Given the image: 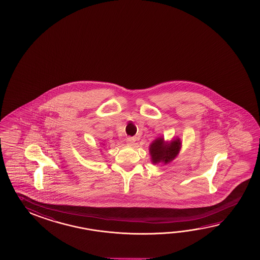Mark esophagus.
<instances>
[{"label": "esophagus", "instance_id": "34e87169", "mask_svg": "<svg viewBox=\"0 0 260 260\" xmlns=\"http://www.w3.org/2000/svg\"><path fill=\"white\" fill-rule=\"evenodd\" d=\"M127 144L128 145V146H133L134 144H135V142H136V140H135V138L133 137H129L127 138Z\"/></svg>", "mask_w": 260, "mask_h": 260}]
</instances>
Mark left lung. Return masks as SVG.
<instances>
[{
    "mask_svg": "<svg viewBox=\"0 0 260 260\" xmlns=\"http://www.w3.org/2000/svg\"><path fill=\"white\" fill-rule=\"evenodd\" d=\"M181 147L180 138H174L171 141H165L162 136L156 138L149 146L151 162L153 165L170 164L177 158Z\"/></svg>",
    "mask_w": 260,
    "mask_h": 260,
    "instance_id": "1",
    "label": "left lung"
}]
</instances>
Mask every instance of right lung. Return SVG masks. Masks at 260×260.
I'll use <instances>...</instances> for the list:
<instances>
[{
	"instance_id": "obj_1",
	"label": "right lung",
	"mask_w": 260,
	"mask_h": 260,
	"mask_svg": "<svg viewBox=\"0 0 260 260\" xmlns=\"http://www.w3.org/2000/svg\"><path fill=\"white\" fill-rule=\"evenodd\" d=\"M104 144H105V143H104Z\"/></svg>"
}]
</instances>
